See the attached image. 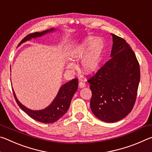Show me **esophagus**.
I'll list each match as a JSON object with an SVG mask.
<instances>
[{
	"label": "esophagus",
	"mask_w": 152,
	"mask_h": 152,
	"mask_svg": "<svg viewBox=\"0 0 152 152\" xmlns=\"http://www.w3.org/2000/svg\"><path fill=\"white\" fill-rule=\"evenodd\" d=\"M85 86H86V84H85V83H84V82H82V80L79 82V87H80V88H84V87H85Z\"/></svg>",
	"instance_id": "obj_1"
}]
</instances>
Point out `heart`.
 <instances>
[{
	"label": "heart",
	"mask_w": 152,
	"mask_h": 152,
	"mask_svg": "<svg viewBox=\"0 0 152 152\" xmlns=\"http://www.w3.org/2000/svg\"><path fill=\"white\" fill-rule=\"evenodd\" d=\"M104 43L101 39L88 37L78 43L71 51L72 57L76 60L82 59L80 64L82 71L86 74H92L99 69L103 57ZM68 68H74V64L68 61Z\"/></svg>",
	"instance_id": "1"
}]
</instances>
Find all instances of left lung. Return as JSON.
<instances>
[{
    "instance_id": "left-lung-1",
    "label": "left lung",
    "mask_w": 152,
    "mask_h": 152,
    "mask_svg": "<svg viewBox=\"0 0 152 152\" xmlns=\"http://www.w3.org/2000/svg\"><path fill=\"white\" fill-rule=\"evenodd\" d=\"M111 35V59L88 80L92 111L107 123L118 121L132 111L140 80V65L132 48L123 38Z\"/></svg>"
}]
</instances>
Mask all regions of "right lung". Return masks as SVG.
Wrapping results in <instances>:
<instances>
[{
	"label": "right lung",
	"instance_id": "right-lung-1",
	"mask_svg": "<svg viewBox=\"0 0 152 152\" xmlns=\"http://www.w3.org/2000/svg\"><path fill=\"white\" fill-rule=\"evenodd\" d=\"M56 29L54 28L43 31L42 32H35L27 35L21 42H20L19 45H21L23 43L29 41L32 38H37L42 37V36L47 34L48 33L53 32ZM78 80L74 78L72 80L66 82L64 85L61 86L59 90L57 95L51 102V103L45 109L42 110H31L28 109L27 107L24 106L19 101L16 95L15 94L13 90V94L17 103L19 107L24 112L35 121L43 123H52L56 122V121L60 119L68 110L70 107L72 99L78 90Z\"/></svg>",
	"mask_w": 152,
	"mask_h": 152
}]
</instances>
